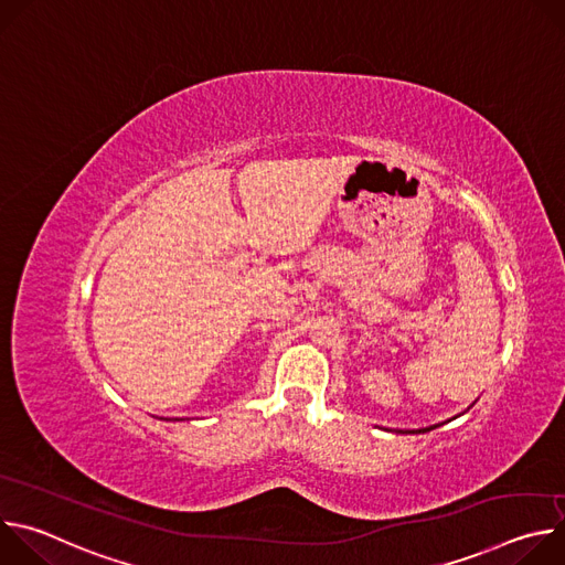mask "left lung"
Masks as SVG:
<instances>
[{
  "mask_svg": "<svg viewBox=\"0 0 565 565\" xmlns=\"http://www.w3.org/2000/svg\"><path fill=\"white\" fill-rule=\"evenodd\" d=\"M473 407V402L471 405L467 407V409H471ZM436 427H440V425H431V427H425V429H416V431H399V434H425V431H431V429H436Z\"/></svg>",
  "mask_w": 565,
  "mask_h": 565,
  "instance_id": "1",
  "label": "left lung"
}]
</instances>
